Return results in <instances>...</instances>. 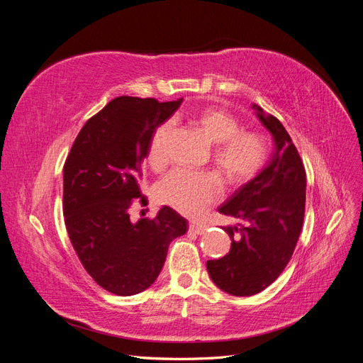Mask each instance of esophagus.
I'll return each instance as SVG.
<instances>
[{"instance_id":"1","label":"esophagus","mask_w":363,"mask_h":363,"mask_svg":"<svg viewBox=\"0 0 363 363\" xmlns=\"http://www.w3.org/2000/svg\"><path fill=\"white\" fill-rule=\"evenodd\" d=\"M206 232V227L203 225H199L195 223H191L189 224V233H195V235H203Z\"/></svg>"}]
</instances>
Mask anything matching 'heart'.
I'll list each match as a JSON object with an SVG mask.
<instances>
[{
    "instance_id": "1",
    "label": "heart",
    "mask_w": 363,
    "mask_h": 363,
    "mask_svg": "<svg viewBox=\"0 0 363 363\" xmlns=\"http://www.w3.org/2000/svg\"><path fill=\"white\" fill-rule=\"evenodd\" d=\"M194 121L213 145L212 163L227 184H242L263 168L268 159V142L257 131L239 130L233 115L219 107H204ZM172 123L160 124L152 133L147 160L151 168L162 169L168 162V140ZM159 200L186 216H199L219 196V183L211 172L175 169L157 188Z\"/></svg>"
}]
</instances>
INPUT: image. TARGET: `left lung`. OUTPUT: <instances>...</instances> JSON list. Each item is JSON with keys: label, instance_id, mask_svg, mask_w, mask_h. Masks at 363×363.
Masks as SVG:
<instances>
[{"label": "left lung", "instance_id": "left-lung-1", "mask_svg": "<svg viewBox=\"0 0 363 363\" xmlns=\"http://www.w3.org/2000/svg\"><path fill=\"white\" fill-rule=\"evenodd\" d=\"M276 142L268 167L218 208L238 219L223 227L232 238L228 255L207 260L208 276L230 295L248 296L268 288L289 263L301 233L306 169L280 121L252 106Z\"/></svg>", "mask_w": 363, "mask_h": 363}]
</instances>
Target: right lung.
<instances>
[{"label":"right lung","mask_w":363,"mask_h":363,"mask_svg":"<svg viewBox=\"0 0 363 363\" xmlns=\"http://www.w3.org/2000/svg\"><path fill=\"white\" fill-rule=\"evenodd\" d=\"M183 100L118 96L86 121L63 167V215L71 244L87 274L115 295H135L156 281L172 239L188 221L171 207L130 219L145 196L140 164L155 130Z\"/></svg>","instance_id":"1"}]
</instances>
